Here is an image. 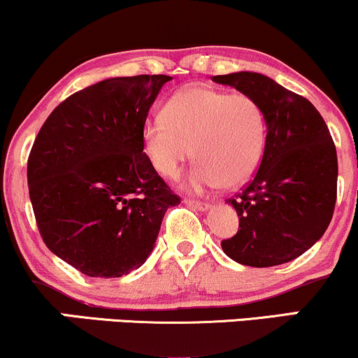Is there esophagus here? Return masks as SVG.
Instances as JSON below:
<instances>
[{
	"instance_id": "1",
	"label": "esophagus",
	"mask_w": 358,
	"mask_h": 358,
	"mask_svg": "<svg viewBox=\"0 0 358 358\" xmlns=\"http://www.w3.org/2000/svg\"><path fill=\"white\" fill-rule=\"evenodd\" d=\"M183 202L187 203V205H190V207H193V208H196V210H200V212H205V210H208V208H210V203H207V202H200V200L185 199Z\"/></svg>"
}]
</instances>
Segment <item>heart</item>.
<instances>
[{"label": "heart", "mask_w": 358, "mask_h": 358, "mask_svg": "<svg viewBox=\"0 0 358 358\" xmlns=\"http://www.w3.org/2000/svg\"><path fill=\"white\" fill-rule=\"evenodd\" d=\"M266 131L264 113L248 94L190 85L166 102L163 117L146 122L143 143L155 170L170 180L195 155L200 163L188 185L205 190L249 182L264 155Z\"/></svg>", "instance_id": "b5f03b06"}]
</instances>
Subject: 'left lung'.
I'll use <instances>...</instances> for the list:
<instances>
[{
  "mask_svg": "<svg viewBox=\"0 0 358 358\" xmlns=\"http://www.w3.org/2000/svg\"><path fill=\"white\" fill-rule=\"evenodd\" d=\"M261 106L266 148L256 176L229 203L239 231L222 241L229 257L252 268L293 261L323 236L336 202L335 143L310 101L256 72L212 77Z\"/></svg>",
  "mask_w": 358,
  "mask_h": 358,
  "instance_id": "1",
  "label": "left lung"
}]
</instances>
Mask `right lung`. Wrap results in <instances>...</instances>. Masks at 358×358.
Instances as JSON below:
<instances>
[{
  "instance_id": "obj_1",
  "label": "right lung",
  "mask_w": 358,
  "mask_h": 358,
  "mask_svg": "<svg viewBox=\"0 0 358 358\" xmlns=\"http://www.w3.org/2000/svg\"><path fill=\"white\" fill-rule=\"evenodd\" d=\"M170 76L114 77L72 94L40 127L28 190L40 236L90 278L145 264L180 196L145 153L150 108Z\"/></svg>"
}]
</instances>
